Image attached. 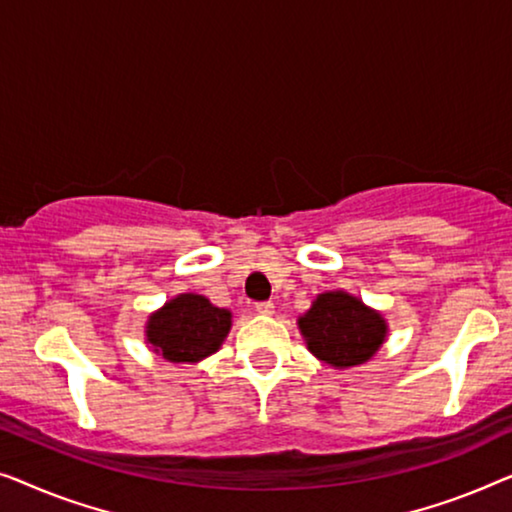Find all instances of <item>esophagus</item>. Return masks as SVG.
<instances>
[{"label":"esophagus","instance_id":"34e87169","mask_svg":"<svg viewBox=\"0 0 512 512\" xmlns=\"http://www.w3.org/2000/svg\"><path fill=\"white\" fill-rule=\"evenodd\" d=\"M273 306L271 301H259V304H255V311L259 313V315H273Z\"/></svg>","mask_w":512,"mask_h":512}]
</instances>
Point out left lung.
Here are the masks:
<instances>
[{"instance_id": "1", "label": "left lung", "mask_w": 512, "mask_h": 512, "mask_svg": "<svg viewBox=\"0 0 512 512\" xmlns=\"http://www.w3.org/2000/svg\"><path fill=\"white\" fill-rule=\"evenodd\" d=\"M299 329L308 350L336 369L369 362L387 336L383 315L343 290L318 294Z\"/></svg>"}]
</instances>
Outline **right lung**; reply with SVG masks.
Returning <instances> with one entry per match:
<instances>
[{"instance_id": "right-lung-1", "label": "right lung", "mask_w": 512, "mask_h": 512, "mask_svg": "<svg viewBox=\"0 0 512 512\" xmlns=\"http://www.w3.org/2000/svg\"><path fill=\"white\" fill-rule=\"evenodd\" d=\"M229 329L232 313L227 308H218L201 294L187 292L150 315L146 341L167 362H199L220 350Z\"/></svg>"}]
</instances>
